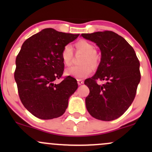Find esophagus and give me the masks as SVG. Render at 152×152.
<instances>
[{"label": "esophagus", "mask_w": 152, "mask_h": 152, "mask_svg": "<svg viewBox=\"0 0 152 152\" xmlns=\"http://www.w3.org/2000/svg\"><path fill=\"white\" fill-rule=\"evenodd\" d=\"M77 82H78V85H81V84H83V81H82L81 79H77Z\"/></svg>", "instance_id": "esophagus-1"}]
</instances>
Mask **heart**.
<instances>
[{
  "label": "heart",
  "mask_w": 152,
  "mask_h": 152,
  "mask_svg": "<svg viewBox=\"0 0 152 152\" xmlns=\"http://www.w3.org/2000/svg\"><path fill=\"white\" fill-rule=\"evenodd\" d=\"M75 48L77 51L84 53L81 59V66H74L67 69L65 71L66 75L72 77L82 79L88 76L94 69L98 67L101 61V56L95 50V47L91 43L85 40H80L75 43ZM62 61L66 66H69L72 63L74 52L70 45H66L63 48L61 53Z\"/></svg>",
  "instance_id": "heart-1"
}]
</instances>
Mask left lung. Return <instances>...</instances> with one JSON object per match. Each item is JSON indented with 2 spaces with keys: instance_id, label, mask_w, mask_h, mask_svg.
Segmentation results:
<instances>
[{
  "instance_id": "1",
  "label": "left lung",
  "mask_w": 152,
  "mask_h": 152,
  "mask_svg": "<svg viewBox=\"0 0 152 152\" xmlns=\"http://www.w3.org/2000/svg\"><path fill=\"white\" fill-rule=\"evenodd\" d=\"M96 43L102 53L96 73L85 80L89 88L86 106L91 116L109 121L121 116L133 102L141 74L134 48L121 36L111 31L82 34ZM104 80V85L97 81Z\"/></svg>"
}]
</instances>
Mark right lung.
Returning <instances> with one entry per match:
<instances>
[{"instance_id":"right-lung-1","label":"right lung","mask_w":152,"mask_h":152,"mask_svg":"<svg viewBox=\"0 0 152 152\" xmlns=\"http://www.w3.org/2000/svg\"><path fill=\"white\" fill-rule=\"evenodd\" d=\"M79 34L45 28L23 43L15 59V81L23 105L36 117L52 119L62 116L69 97L78 88L77 81L62 77L64 64L61 50Z\"/></svg>"}]
</instances>
